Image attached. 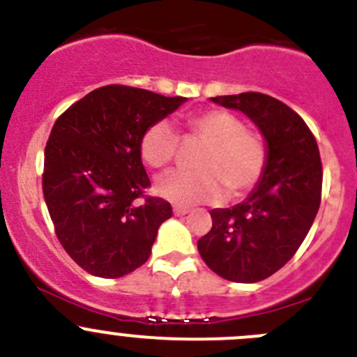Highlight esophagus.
<instances>
[{"instance_id":"obj_1","label":"esophagus","mask_w":357,"mask_h":357,"mask_svg":"<svg viewBox=\"0 0 357 357\" xmlns=\"http://www.w3.org/2000/svg\"><path fill=\"white\" fill-rule=\"evenodd\" d=\"M172 212H174V215H185V214H188L190 208L181 207V205H176V207L172 208Z\"/></svg>"}]
</instances>
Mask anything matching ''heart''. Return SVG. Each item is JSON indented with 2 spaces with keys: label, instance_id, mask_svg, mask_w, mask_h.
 I'll return each instance as SVG.
<instances>
[{
  "label": "heart",
  "instance_id": "heart-1",
  "mask_svg": "<svg viewBox=\"0 0 357 357\" xmlns=\"http://www.w3.org/2000/svg\"><path fill=\"white\" fill-rule=\"evenodd\" d=\"M186 139L204 143L193 165L197 171H172L158 179V193L178 205L236 199L250 192L268 165V142L245 121L228 110H207L185 122ZM179 136L169 121H157L143 132L139 152L150 167L174 162Z\"/></svg>",
  "mask_w": 357,
  "mask_h": 357
}]
</instances>
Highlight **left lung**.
<instances>
[{
    "instance_id": "8db88e82",
    "label": "left lung",
    "mask_w": 357,
    "mask_h": 357,
    "mask_svg": "<svg viewBox=\"0 0 357 357\" xmlns=\"http://www.w3.org/2000/svg\"><path fill=\"white\" fill-rule=\"evenodd\" d=\"M212 102L247 114L268 142V165L257 188L231 208L211 211L212 228L197 243L221 278L255 283L290 261L321 204L318 143L304 119L264 93L215 96Z\"/></svg>"
}]
</instances>
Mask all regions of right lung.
<instances>
[{"mask_svg": "<svg viewBox=\"0 0 357 357\" xmlns=\"http://www.w3.org/2000/svg\"><path fill=\"white\" fill-rule=\"evenodd\" d=\"M186 98L109 84L56 119L45 149L43 195L55 235L89 275L121 278L145 264L167 200L146 193L143 132Z\"/></svg>", "mask_w": 357, "mask_h": 357, "instance_id": "right-lung-1", "label": "right lung"}]
</instances>
